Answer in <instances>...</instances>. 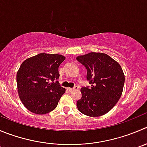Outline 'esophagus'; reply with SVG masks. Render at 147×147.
Returning <instances> with one entry per match:
<instances>
[{
    "label": "esophagus",
    "instance_id": "34e87169",
    "mask_svg": "<svg viewBox=\"0 0 147 147\" xmlns=\"http://www.w3.org/2000/svg\"><path fill=\"white\" fill-rule=\"evenodd\" d=\"M67 89H68V90L70 91V92H72V91L77 90V89H79V87H78L77 86H74L73 88H67Z\"/></svg>",
    "mask_w": 147,
    "mask_h": 147
}]
</instances>
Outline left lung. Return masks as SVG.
<instances>
[{
  "label": "left lung",
  "mask_w": 147,
  "mask_h": 147,
  "mask_svg": "<svg viewBox=\"0 0 147 147\" xmlns=\"http://www.w3.org/2000/svg\"><path fill=\"white\" fill-rule=\"evenodd\" d=\"M86 69L90 86L81 89L82 98L76 102L78 110L90 117L108 113L122 94L125 76L121 65L107 54L89 53L76 58Z\"/></svg>",
  "instance_id": "1"
}]
</instances>
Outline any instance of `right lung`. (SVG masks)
I'll list each match as a JSON object with an SVG mask.
<instances>
[{
    "label": "right lung",
    "mask_w": 147,
    "mask_h": 147,
    "mask_svg": "<svg viewBox=\"0 0 147 147\" xmlns=\"http://www.w3.org/2000/svg\"><path fill=\"white\" fill-rule=\"evenodd\" d=\"M65 57L40 53L24 61L16 74L18 92L24 105L32 113L53 111L65 93L58 82V67Z\"/></svg>",
    "instance_id": "right-lung-1"
}]
</instances>
